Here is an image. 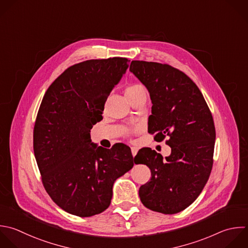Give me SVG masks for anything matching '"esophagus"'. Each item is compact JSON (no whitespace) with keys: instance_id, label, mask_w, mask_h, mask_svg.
<instances>
[{"instance_id":"obj_1","label":"esophagus","mask_w":248,"mask_h":248,"mask_svg":"<svg viewBox=\"0 0 248 248\" xmlns=\"http://www.w3.org/2000/svg\"><path fill=\"white\" fill-rule=\"evenodd\" d=\"M131 150H132V155L135 157V156L137 155L138 151H139V148H138V147H136V146H133V147L131 148Z\"/></svg>"}]
</instances>
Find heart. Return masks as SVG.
I'll list each match as a JSON object with an SVG mask.
<instances>
[{
    "instance_id": "b5f03b06",
    "label": "heart",
    "mask_w": 248,
    "mask_h": 248,
    "mask_svg": "<svg viewBox=\"0 0 248 248\" xmlns=\"http://www.w3.org/2000/svg\"><path fill=\"white\" fill-rule=\"evenodd\" d=\"M146 91L145 88L138 83H134V84H130L125 88V94L127 96V98H131L133 96H136L138 94H140V92H144Z\"/></svg>"
}]
</instances>
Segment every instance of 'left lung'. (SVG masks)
<instances>
[{"mask_svg": "<svg viewBox=\"0 0 248 248\" xmlns=\"http://www.w3.org/2000/svg\"><path fill=\"white\" fill-rule=\"evenodd\" d=\"M130 71L145 85L152 101L148 133L171 153L166 159L149 147L138 152L136 164H145L151 178L139 195L147 208L174 214L188 207L206 184L213 165L215 127L198 86L183 72L168 64L132 61Z\"/></svg>", "mask_w": 248, "mask_h": 248, "instance_id": "left-lung-1", "label": "left lung"}]
</instances>
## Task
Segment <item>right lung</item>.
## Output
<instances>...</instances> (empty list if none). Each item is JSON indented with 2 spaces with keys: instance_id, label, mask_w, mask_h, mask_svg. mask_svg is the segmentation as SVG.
<instances>
[{
  "instance_id": "add662e5",
  "label": "right lung",
  "mask_w": 248,
  "mask_h": 248,
  "mask_svg": "<svg viewBox=\"0 0 248 248\" xmlns=\"http://www.w3.org/2000/svg\"><path fill=\"white\" fill-rule=\"evenodd\" d=\"M129 62L113 57L75 64L52 82L40 106L34 152L42 181L52 201L71 214L89 217L106 210L114 181L136 163L128 145L107 149L90 139Z\"/></svg>"
}]
</instances>
